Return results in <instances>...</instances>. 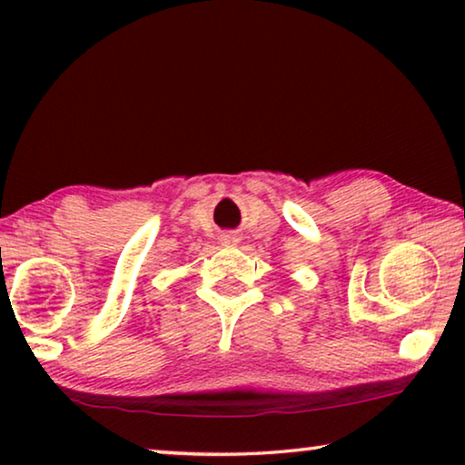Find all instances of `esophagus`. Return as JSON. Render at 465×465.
I'll return each mask as SVG.
<instances>
[{"label": "esophagus", "instance_id": "34e87169", "mask_svg": "<svg viewBox=\"0 0 465 465\" xmlns=\"http://www.w3.org/2000/svg\"><path fill=\"white\" fill-rule=\"evenodd\" d=\"M222 243H224V245H237V243H239V239H234L232 234H226V237H224V241H222Z\"/></svg>", "mask_w": 465, "mask_h": 465}]
</instances>
